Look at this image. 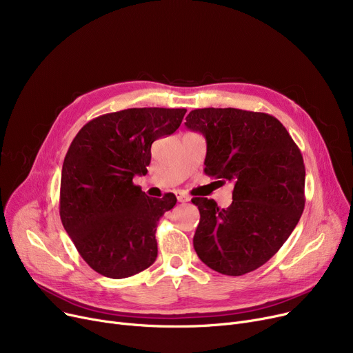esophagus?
Wrapping results in <instances>:
<instances>
[{
  "mask_svg": "<svg viewBox=\"0 0 353 353\" xmlns=\"http://www.w3.org/2000/svg\"><path fill=\"white\" fill-rule=\"evenodd\" d=\"M176 197H177V200L181 201V203H186V201L190 200V197H189L186 193H183V192H176Z\"/></svg>",
  "mask_w": 353,
  "mask_h": 353,
  "instance_id": "esophagus-1",
  "label": "esophagus"
}]
</instances>
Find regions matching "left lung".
<instances>
[{
  "mask_svg": "<svg viewBox=\"0 0 353 353\" xmlns=\"http://www.w3.org/2000/svg\"><path fill=\"white\" fill-rule=\"evenodd\" d=\"M186 127L206 139L205 173L233 183L228 209L193 197L200 221L193 246L200 261L228 276L265 265L298 225L305 209L303 157L285 125L266 113L197 108Z\"/></svg>",
  "mask_w": 353,
  "mask_h": 353,
  "instance_id": "obj_1",
  "label": "left lung"
}]
</instances>
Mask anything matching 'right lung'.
<instances>
[{"instance_id": "1", "label": "right lung", "mask_w": 353, "mask_h": 353, "mask_svg": "<svg viewBox=\"0 0 353 353\" xmlns=\"http://www.w3.org/2000/svg\"><path fill=\"white\" fill-rule=\"evenodd\" d=\"M186 108H127L88 121L70 144L61 172L60 217L87 265L123 279L157 257V221L176 196L148 197L144 176L152 144L180 127Z\"/></svg>"}]
</instances>
